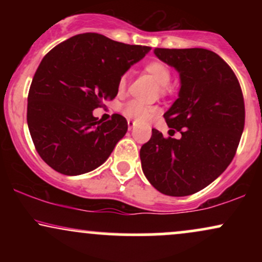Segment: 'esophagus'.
Segmentation results:
<instances>
[{
    "instance_id": "34e87169",
    "label": "esophagus",
    "mask_w": 262,
    "mask_h": 262,
    "mask_svg": "<svg viewBox=\"0 0 262 262\" xmlns=\"http://www.w3.org/2000/svg\"><path fill=\"white\" fill-rule=\"evenodd\" d=\"M128 128H129V130H132V129L134 128V122L130 121V119L128 121Z\"/></svg>"
}]
</instances>
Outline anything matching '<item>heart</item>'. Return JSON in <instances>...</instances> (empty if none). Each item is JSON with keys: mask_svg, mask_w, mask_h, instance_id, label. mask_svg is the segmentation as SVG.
<instances>
[{"mask_svg": "<svg viewBox=\"0 0 262 262\" xmlns=\"http://www.w3.org/2000/svg\"><path fill=\"white\" fill-rule=\"evenodd\" d=\"M144 70L146 73L152 75L154 79L160 83V91L161 93H167L169 92V85L167 83L170 82L171 80V70L165 62L160 61V60H152V61L146 62L145 66H144ZM128 83V74H123L118 80V85H117V89H118V92H122L123 90L125 89ZM122 112L125 117L130 119H135V121L139 122H146L149 119H151L152 117L158 116L159 107L156 106H148V104L140 103L139 101L132 100L127 102L122 108Z\"/></svg>", "mask_w": 262, "mask_h": 262, "instance_id": "heart-1", "label": "heart"}]
</instances>
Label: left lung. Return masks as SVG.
<instances>
[{
  "label": "left lung",
  "instance_id": "left-lung-1",
  "mask_svg": "<svg viewBox=\"0 0 262 262\" xmlns=\"http://www.w3.org/2000/svg\"><path fill=\"white\" fill-rule=\"evenodd\" d=\"M154 53L181 77L179 98L164 118L182 138H165L152 128L140 149L141 169L161 193L188 196L214 181L233 160L244 130V97L218 54L202 48H156Z\"/></svg>",
  "mask_w": 262,
  "mask_h": 262
}]
</instances>
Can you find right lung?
Returning a JSON list of instances; mask_svg holds the SVG:
<instances>
[{
	"instance_id": "obj_1",
	"label": "right lung",
	"mask_w": 262,
	"mask_h": 262,
	"mask_svg": "<svg viewBox=\"0 0 262 262\" xmlns=\"http://www.w3.org/2000/svg\"><path fill=\"white\" fill-rule=\"evenodd\" d=\"M151 48L83 33L54 47L39 64L28 93L27 123L40 158L62 175L95 170L127 133V119L93 117L118 93L119 77Z\"/></svg>"
}]
</instances>
